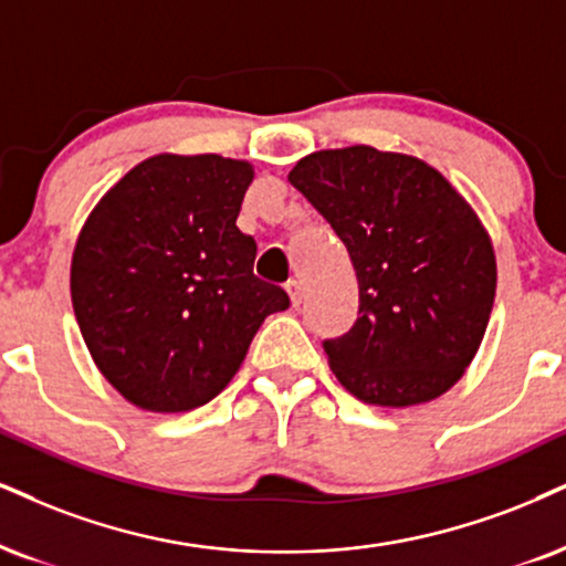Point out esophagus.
Listing matches in <instances>:
<instances>
[{"instance_id":"34e87169","label":"esophagus","mask_w":566,"mask_h":566,"mask_svg":"<svg viewBox=\"0 0 566 566\" xmlns=\"http://www.w3.org/2000/svg\"><path fill=\"white\" fill-rule=\"evenodd\" d=\"M285 291H289V296H291V306L302 304V298H304L302 283H298V281H289V285H285Z\"/></svg>"}]
</instances>
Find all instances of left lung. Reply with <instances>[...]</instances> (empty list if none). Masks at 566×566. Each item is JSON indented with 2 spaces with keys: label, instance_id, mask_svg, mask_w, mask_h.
<instances>
[{
  "label": "left lung",
  "instance_id": "8db88e82",
  "mask_svg": "<svg viewBox=\"0 0 566 566\" xmlns=\"http://www.w3.org/2000/svg\"><path fill=\"white\" fill-rule=\"evenodd\" d=\"M289 180L357 272V323L323 344L340 386L394 409L443 396L475 359L496 296V251L470 201L420 157L365 144L312 151Z\"/></svg>",
  "mask_w": 566,
  "mask_h": 566
}]
</instances>
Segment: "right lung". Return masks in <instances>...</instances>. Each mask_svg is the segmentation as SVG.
<instances>
[{
	"label": "right lung",
	"mask_w": 566,
	"mask_h": 566,
	"mask_svg": "<svg viewBox=\"0 0 566 566\" xmlns=\"http://www.w3.org/2000/svg\"><path fill=\"white\" fill-rule=\"evenodd\" d=\"M254 165L220 155L138 163L83 222L70 298L91 359L146 411L212 401L239 373L264 317L289 294L254 275L235 228Z\"/></svg>",
	"instance_id": "obj_1"
}]
</instances>
